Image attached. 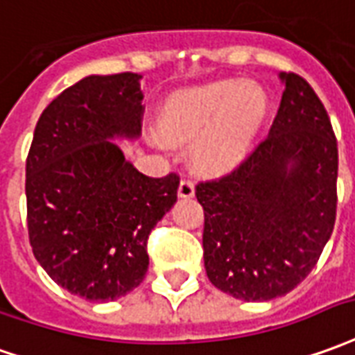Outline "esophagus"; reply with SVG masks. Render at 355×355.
<instances>
[{"label":"esophagus","instance_id":"1","mask_svg":"<svg viewBox=\"0 0 355 355\" xmlns=\"http://www.w3.org/2000/svg\"><path fill=\"white\" fill-rule=\"evenodd\" d=\"M194 196V184L190 180H180L178 184V198H192Z\"/></svg>","mask_w":355,"mask_h":355}]
</instances>
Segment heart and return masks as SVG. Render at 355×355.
I'll return each mask as SVG.
<instances>
[{"instance_id": "1", "label": "heart", "mask_w": 355, "mask_h": 355, "mask_svg": "<svg viewBox=\"0 0 355 355\" xmlns=\"http://www.w3.org/2000/svg\"><path fill=\"white\" fill-rule=\"evenodd\" d=\"M263 92L242 80H217L178 92L161 111V136L173 144H192L200 171L223 173L246 155L265 115Z\"/></svg>"}]
</instances>
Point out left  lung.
Instances as JSON below:
<instances>
[{"label": "left lung", "instance_id": "left-lung-1", "mask_svg": "<svg viewBox=\"0 0 355 355\" xmlns=\"http://www.w3.org/2000/svg\"><path fill=\"white\" fill-rule=\"evenodd\" d=\"M269 136L227 177L196 186L202 203L203 263L215 288L267 302L315 267L336 217L338 148L327 109L294 73Z\"/></svg>", "mask_w": 355, "mask_h": 355}]
</instances>
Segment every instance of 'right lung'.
I'll list each match as a JSON object with an SVG mask.
<instances>
[{
    "instance_id": "obj_1",
    "label": "right lung",
    "mask_w": 355,
    "mask_h": 355,
    "mask_svg": "<svg viewBox=\"0 0 355 355\" xmlns=\"http://www.w3.org/2000/svg\"><path fill=\"white\" fill-rule=\"evenodd\" d=\"M140 74H90L44 109L26 157L34 257L71 294L126 296L146 277L148 236L177 202L178 177L142 175L115 138L142 135Z\"/></svg>"
}]
</instances>
